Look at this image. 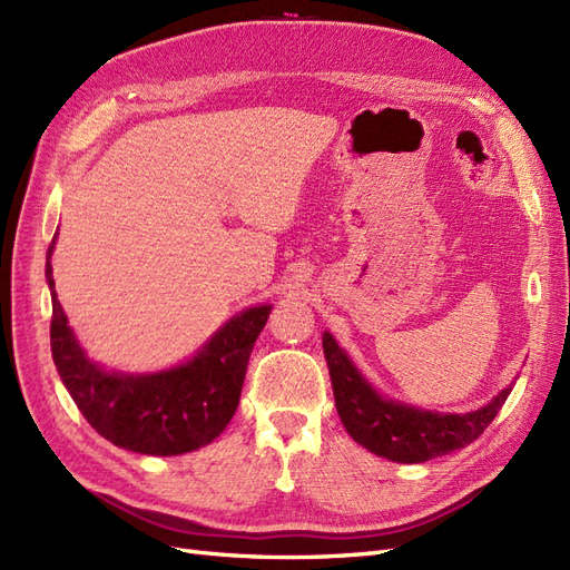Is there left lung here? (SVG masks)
Returning a JSON list of instances; mask_svg holds the SVG:
<instances>
[{
	"label": "left lung",
	"mask_w": 570,
	"mask_h": 570,
	"mask_svg": "<svg viewBox=\"0 0 570 570\" xmlns=\"http://www.w3.org/2000/svg\"><path fill=\"white\" fill-rule=\"evenodd\" d=\"M323 354L342 425L354 442L396 463H423L463 450L492 423L513 385L475 411L440 413L383 396L327 331L323 333Z\"/></svg>",
	"instance_id": "left-lung-1"
}]
</instances>
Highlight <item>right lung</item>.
<instances>
[{
	"instance_id": "add662e5",
	"label": "right lung",
	"mask_w": 570,
	"mask_h": 570,
	"mask_svg": "<svg viewBox=\"0 0 570 570\" xmlns=\"http://www.w3.org/2000/svg\"><path fill=\"white\" fill-rule=\"evenodd\" d=\"M55 245L57 235L45 268L51 358L85 421L120 450L149 456H178L214 442L239 404L249 354L273 306L243 308L178 366L154 373L107 371L85 354L57 299L49 262Z\"/></svg>"
}]
</instances>
